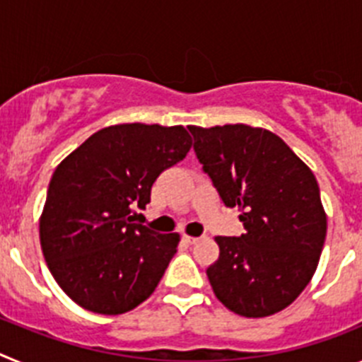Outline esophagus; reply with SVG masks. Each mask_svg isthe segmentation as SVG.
Instances as JSON below:
<instances>
[{"label":"esophagus","mask_w":362,"mask_h":362,"mask_svg":"<svg viewBox=\"0 0 362 362\" xmlns=\"http://www.w3.org/2000/svg\"><path fill=\"white\" fill-rule=\"evenodd\" d=\"M183 241L188 243V245H196V243L199 241V238H192V235H187V233H185Z\"/></svg>","instance_id":"1"}]
</instances>
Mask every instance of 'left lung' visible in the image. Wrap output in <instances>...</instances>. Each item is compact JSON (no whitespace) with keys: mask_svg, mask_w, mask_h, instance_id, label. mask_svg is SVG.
Here are the masks:
<instances>
[{"mask_svg":"<svg viewBox=\"0 0 362 362\" xmlns=\"http://www.w3.org/2000/svg\"><path fill=\"white\" fill-rule=\"evenodd\" d=\"M194 150L226 206L241 210L245 233L216 238L206 268L217 299L243 317L292 305L315 274L326 238L319 185L308 166L270 130L248 124L188 127Z\"/></svg>","mask_w":362,"mask_h":362,"instance_id":"8db88e82","label":"left lung"}]
</instances>
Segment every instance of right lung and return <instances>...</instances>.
Here are the masks:
<instances>
[{
	"instance_id": "add662e5",
	"label": "right lung",
	"mask_w": 362,
	"mask_h": 362,
	"mask_svg": "<svg viewBox=\"0 0 362 362\" xmlns=\"http://www.w3.org/2000/svg\"><path fill=\"white\" fill-rule=\"evenodd\" d=\"M190 146L181 124H114L57 165L40 219L41 248L56 283L81 308L119 315L152 296L179 233L132 223V210L145 209L153 181Z\"/></svg>"
}]
</instances>
